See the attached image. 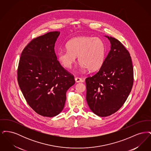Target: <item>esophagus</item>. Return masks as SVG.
I'll return each mask as SVG.
<instances>
[{
  "label": "esophagus",
  "mask_w": 151,
  "mask_h": 151,
  "mask_svg": "<svg viewBox=\"0 0 151 151\" xmlns=\"http://www.w3.org/2000/svg\"><path fill=\"white\" fill-rule=\"evenodd\" d=\"M75 80L76 82H77V83L83 82V80L82 79H81V78H78V77H76V78H75Z\"/></svg>",
  "instance_id": "34e87169"
}]
</instances>
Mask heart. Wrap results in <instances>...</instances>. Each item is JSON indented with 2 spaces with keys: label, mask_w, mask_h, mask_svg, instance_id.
Wrapping results in <instances>:
<instances>
[{
  "label": "heart",
  "mask_w": 151,
  "mask_h": 151,
  "mask_svg": "<svg viewBox=\"0 0 151 151\" xmlns=\"http://www.w3.org/2000/svg\"><path fill=\"white\" fill-rule=\"evenodd\" d=\"M67 50L58 52L59 62L65 68H71L78 57L80 67L89 71L100 68L105 55V45L99 37L81 36L73 38L66 43Z\"/></svg>",
  "instance_id": "heart-1"
}]
</instances>
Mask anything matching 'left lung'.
<instances>
[{"mask_svg":"<svg viewBox=\"0 0 151 151\" xmlns=\"http://www.w3.org/2000/svg\"><path fill=\"white\" fill-rule=\"evenodd\" d=\"M105 37L111 43L110 50L98 72L86 79L88 105L100 116L111 115L122 107L134 82L129 52L115 38Z\"/></svg>","mask_w":151,"mask_h":151,"instance_id":"obj_1","label":"left lung"}]
</instances>
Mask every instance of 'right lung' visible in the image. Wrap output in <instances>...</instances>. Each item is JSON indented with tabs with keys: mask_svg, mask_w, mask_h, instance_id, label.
<instances>
[{
	"mask_svg": "<svg viewBox=\"0 0 151 151\" xmlns=\"http://www.w3.org/2000/svg\"><path fill=\"white\" fill-rule=\"evenodd\" d=\"M60 32H49L32 40L22 51L17 70L19 87L36 113L52 117L63 109L67 91L74 76L57 60L54 46Z\"/></svg>",
	"mask_w": 151,
	"mask_h": 151,
	"instance_id": "add662e5",
	"label": "right lung"
}]
</instances>
